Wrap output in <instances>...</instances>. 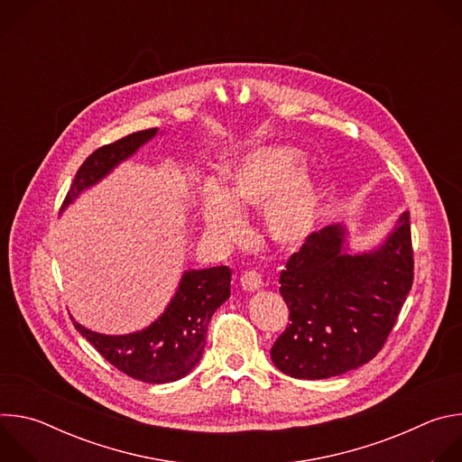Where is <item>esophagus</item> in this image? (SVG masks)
<instances>
[{"instance_id": "obj_1", "label": "esophagus", "mask_w": 462, "mask_h": 462, "mask_svg": "<svg viewBox=\"0 0 462 462\" xmlns=\"http://www.w3.org/2000/svg\"><path fill=\"white\" fill-rule=\"evenodd\" d=\"M239 283H241V287H243L246 292H255V291H259V289L263 287L261 276H259L257 273H254V271L245 273V274L241 276Z\"/></svg>"}]
</instances>
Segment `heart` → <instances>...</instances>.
<instances>
[{"label": "heart", "mask_w": 462, "mask_h": 462, "mask_svg": "<svg viewBox=\"0 0 462 462\" xmlns=\"http://www.w3.org/2000/svg\"><path fill=\"white\" fill-rule=\"evenodd\" d=\"M225 186L208 182L199 195V217L214 239L236 243L246 232L243 210H263V230L280 248L303 246L319 228L325 193L307 170L300 148L259 146L223 168Z\"/></svg>", "instance_id": "heart-1"}]
</instances>
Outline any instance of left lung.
<instances>
[{
    "instance_id": "left-lung-1",
    "label": "left lung",
    "mask_w": 462,
    "mask_h": 462,
    "mask_svg": "<svg viewBox=\"0 0 462 462\" xmlns=\"http://www.w3.org/2000/svg\"><path fill=\"white\" fill-rule=\"evenodd\" d=\"M349 236L346 223L321 228L280 276L291 323L271 358L292 378H331L373 360L411 291L410 212L365 250Z\"/></svg>"
}]
</instances>
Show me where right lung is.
Segmentation results:
<instances>
[{"instance_id":"right-lung-1","label":"right lung","mask_w":462,"mask_h":462,"mask_svg":"<svg viewBox=\"0 0 462 462\" xmlns=\"http://www.w3.org/2000/svg\"><path fill=\"white\" fill-rule=\"evenodd\" d=\"M162 134L159 127L137 131L91 153L77 171L61 212ZM230 280L228 267L184 271L161 316L129 335L95 333L71 319L77 331L118 371L146 383H168L184 378L201 362L210 318L230 298Z\"/></svg>"}]
</instances>
